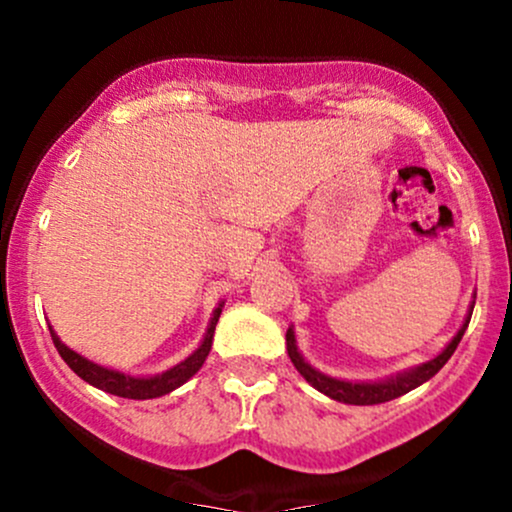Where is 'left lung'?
Masks as SVG:
<instances>
[{"label": "left lung", "instance_id": "left-lung-1", "mask_svg": "<svg viewBox=\"0 0 512 512\" xmlns=\"http://www.w3.org/2000/svg\"><path fill=\"white\" fill-rule=\"evenodd\" d=\"M473 304H476V299H473L471 307H468V314H466V319H463L461 329L456 332V337H453L451 342L441 349V354L433 356L431 361H423V364L411 366V369L396 371V374L386 376V379L349 381V379H337V376H329V374H324V371L314 369V366L304 359L302 352H299L297 337H294V327L287 329V354H289V359H292L294 369H297L299 374H302L304 379L314 386V389L322 391L324 396H329V399L342 401V404H352V406L384 404V401L399 399V396L409 394V391L416 389V386L426 384L431 376H436L438 371L443 369V364L451 359V354L456 352L458 342H461L463 334H466L468 322H471V314H473Z\"/></svg>", "mask_w": 512, "mask_h": 512}]
</instances>
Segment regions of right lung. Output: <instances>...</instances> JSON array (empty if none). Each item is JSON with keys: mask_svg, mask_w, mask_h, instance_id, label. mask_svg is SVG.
<instances>
[{"mask_svg": "<svg viewBox=\"0 0 512 512\" xmlns=\"http://www.w3.org/2000/svg\"><path fill=\"white\" fill-rule=\"evenodd\" d=\"M223 307L225 302H220L218 307L213 309V317H210L208 329H205L203 339H200L198 349H195L193 354H188L183 361L170 366V369L160 371V374H151V376H133V374H126V371L111 369V366L96 364V361L86 359V356H81L79 352L66 347V344L59 339V334H56L51 327L49 332H51V339H54L56 352L61 354V359L69 364V369L74 371L76 376H81L86 384L96 386V389L106 391V394L123 396V399L146 401V399H158V396L170 394V391H175L178 386H183L190 376L198 374L200 366H203L205 359H208L210 347H213L215 324H218Z\"/></svg>", "mask_w": 512, "mask_h": 512, "instance_id": "obj_1", "label": "right lung"}]
</instances>
